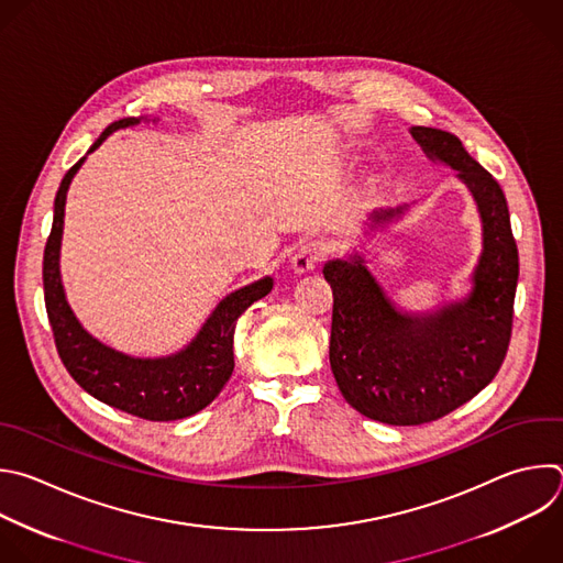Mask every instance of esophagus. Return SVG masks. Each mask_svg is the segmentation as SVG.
Returning <instances> with one entry per match:
<instances>
[{"mask_svg": "<svg viewBox=\"0 0 563 563\" xmlns=\"http://www.w3.org/2000/svg\"><path fill=\"white\" fill-rule=\"evenodd\" d=\"M327 254L324 245L320 241H309L305 245L298 247V252L291 258V269L296 274H309L316 269V265L322 261V256Z\"/></svg>", "mask_w": 563, "mask_h": 563, "instance_id": "34e87169", "label": "esophagus"}]
</instances>
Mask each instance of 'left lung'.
<instances>
[{
    "label": "left lung",
    "instance_id": "1",
    "mask_svg": "<svg viewBox=\"0 0 563 563\" xmlns=\"http://www.w3.org/2000/svg\"><path fill=\"white\" fill-rule=\"evenodd\" d=\"M431 161L453 167L482 221V254L466 298L429 316L402 311L360 252L324 263L333 289L329 362L342 398L394 427L427 424L475 398L499 371L512 327L517 245L499 183L444 130L413 125ZM409 206L368 214L364 234L385 230ZM376 236V234H373Z\"/></svg>",
    "mask_w": 563,
    "mask_h": 563
}]
</instances>
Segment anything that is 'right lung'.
<instances>
[{
    "label": "right lung",
    "instance_id": "add662e5",
    "mask_svg": "<svg viewBox=\"0 0 563 563\" xmlns=\"http://www.w3.org/2000/svg\"><path fill=\"white\" fill-rule=\"evenodd\" d=\"M141 121V117H128L110 123L90 145L88 154L112 132L139 125ZM86 156L62 178L55 197L53 230L44 250V298L59 357L75 383L108 407L152 422L190 418L206 409L230 380L234 371L236 320L252 302L272 291L274 278L265 276L228 294L199 333L172 355L136 357L108 346L86 331L75 316L59 272L66 195Z\"/></svg>",
    "mask_w": 563,
    "mask_h": 563
}]
</instances>
